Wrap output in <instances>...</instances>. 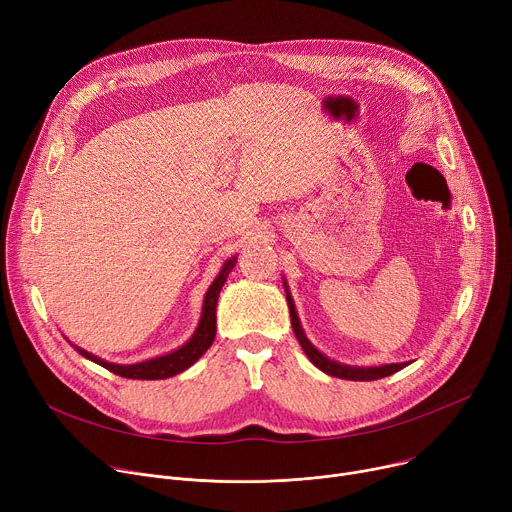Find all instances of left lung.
I'll return each instance as SVG.
<instances>
[{
    "instance_id": "1",
    "label": "left lung",
    "mask_w": 512,
    "mask_h": 512,
    "mask_svg": "<svg viewBox=\"0 0 512 512\" xmlns=\"http://www.w3.org/2000/svg\"><path fill=\"white\" fill-rule=\"evenodd\" d=\"M286 298H288V308H290V316H292V329L296 333V339L302 345V349L308 355V359L318 369H322L324 374L341 378V380L371 382V380H380V378L392 376V374H396V371H400L406 365V363H392V365H380V367H349V365H341L337 361H331L329 357H324L318 349H314L312 343L306 339V335H304V331L300 327V320H298V314H296V308H294L290 292H286Z\"/></svg>"
}]
</instances>
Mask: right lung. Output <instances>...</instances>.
I'll return each mask as SVG.
<instances>
[{
  "mask_svg": "<svg viewBox=\"0 0 512 512\" xmlns=\"http://www.w3.org/2000/svg\"><path fill=\"white\" fill-rule=\"evenodd\" d=\"M235 263H237V257H232V259H228L224 263V267L218 273L214 284L206 292L202 320L198 324L194 337L188 343H185L183 347H179L177 351L167 353L163 357L149 359V361L132 363V365L108 363V361H104V359H100L96 355H91V353H87V351H83L79 347H77V351L83 357H87L89 361H96L98 365L106 367L108 371H112V374L122 376V378H130V380H165V378H171V376L179 374V371H183V369H188L192 363H196L208 351V347L212 345V341L216 337V302H218V296H220V290H222V286L226 282V277L232 271V267H235Z\"/></svg>",
  "mask_w": 512,
  "mask_h": 512,
  "instance_id": "1",
  "label": "right lung"
}]
</instances>
